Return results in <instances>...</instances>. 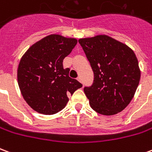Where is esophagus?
I'll return each mask as SVG.
<instances>
[{
    "mask_svg": "<svg viewBox=\"0 0 152 152\" xmlns=\"http://www.w3.org/2000/svg\"><path fill=\"white\" fill-rule=\"evenodd\" d=\"M77 80H79L80 82L83 83V81H82V79H81V77H80V76H78V77H77Z\"/></svg>",
    "mask_w": 152,
    "mask_h": 152,
    "instance_id": "34e87169",
    "label": "esophagus"
}]
</instances>
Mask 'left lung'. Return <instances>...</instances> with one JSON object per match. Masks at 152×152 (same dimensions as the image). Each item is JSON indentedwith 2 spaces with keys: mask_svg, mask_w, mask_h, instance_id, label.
Wrapping results in <instances>:
<instances>
[{
  "mask_svg": "<svg viewBox=\"0 0 152 152\" xmlns=\"http://www.w3.org/2000/svg\"><path fill=\"white\" fill-rule=\"evenodd\" d=\"M79 43L94 72L92 86L84 88L90 107L104 115L121 112L134 98L140 80L135 53L106 35L80 39Z\"/></svg>",
  "mask_w": 152,
  "mask_h": 152,
  "instance_id": "8db88e82",
  "label": "left lung"
}]
</instances>
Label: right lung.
<instances>
[{
  "label": "right lung",
  "mask_w": 152,
  "mask_h": 152,
  "mask_svg": "<svg viewBox=\"0 0 152 152\" xmlns=\"http://www.w3.org/2000/svg\"><path fill=\"white\" fill-rule=\"evenodd\" d=\"M77 44L75 38L50 35L32 45L22 57L18 67V84L28 105L36 112L53 115L60 112L72 94L82 87L69 76L63 62Z\"/></svg>",
  "instance_id": "1"
}]
</instances>
